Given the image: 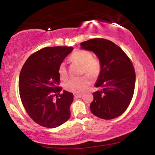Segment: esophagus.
<instances>
[{"mask_svg":"<svg viewBox=\"0 0 155 155\" xmlns=\"http://www.w3.org/2000/svg\"><path fill=\"white\" fill-rule=\"evenodd\" d=\"M74 98H81L82 97V94H74Z\"/></svg>","mask_w":155,"mask_h":155,"instance_id":"esophagus-1","label":"esophagus"}]
</instances>
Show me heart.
I'll use <instances>...</instances> for the list:
<instances>
[{"label": "heart", "mask_w": 155, "mask_h": 155, "mask_svg": "<svg viewBox=\"0 0 155 155\" xmlns=\"http://www.w3.org/2000/svg\"><path fill=\"white\" fill-rule=\"evenodd\" d=\"M70 61L82 65V72H86L91 78H95L101 71V64L98 59L92 58V54L85 50H78L74 51L70 57ZM60 78L63 80L68 78V72L64 63L60 64L58 69ZM90 79L87 75L72 78L68 81L65 85V90L75 94H81L87 90L90 85Z\"/></svg>", "instance_id": "heart-1"}]
</instances>
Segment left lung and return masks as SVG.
<instances>
[{
    "instance_id": "obj_1",
    "label": "left lung",
    "mask_w": 155,
    "mask_h": 155,
    "mask_svg": "<svg viewBox=\"0 0 155 155\" xmlns=\"http://www.w3.org/2000/svg\"><path fill=\"white\" fill-rule=\"evenodd\" d=\"M81 48L93 52L101 64V71L93 93L90 110L98 117L111 120L120 116L129 105L134 93L135 72L130 60L118 46L101 38L80 44Z\"/></svg>"
}]
</instances>
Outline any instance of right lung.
Here are the masks:
<instances>
[{"label":"right lung","mask_w":155,"mask_h":155,"mask_svg":"<svg viewBox=\"0 0 155 155\" xmlns=\"http://www.w3.org/2000/svg\"><path fill=\"white\" fill-rule=\"evenodd\" d=\"M72 47H46L28 57L21 70L19 91L28 115L37 124L56 128L70 117L73 94L59 87V66Z\"/></svg>","instance_id":"add662e5"}]
</instances>
